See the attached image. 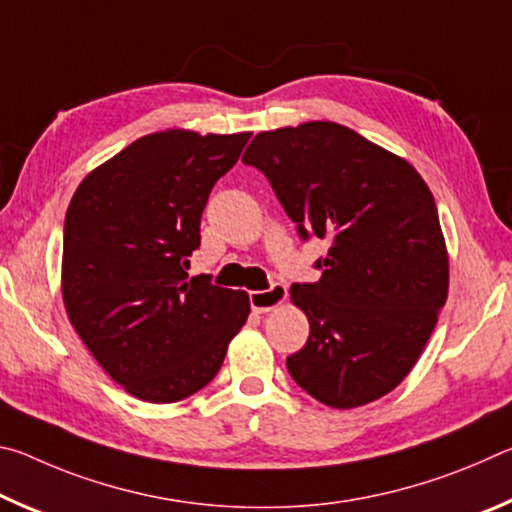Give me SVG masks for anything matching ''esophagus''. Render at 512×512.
Here are the masks:
<instances>
[{
  "instance_id": "34e87169",
  "label": "esophagus",
  "mask_w": 512,
  "mask_h": 512,
  "mask_svg": "<svg viewBox=\"0 0 512 512\" xmlns=\"http://www.w3.org/2000/svg\"><path fill=\"white\" fill-rule=\"evenodd\" d=\"M287 298V287L280 282H275L268 287L266 291H253L248 296L250 300V309L257 311V314H266V311H271L273 307L280 305Z\"/></svg>"
}]
</instances>
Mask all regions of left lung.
Instances as JSON below:
<instances>
[{
  "label": "left lung",
  "mask_w": 512,
  "mask_h": 512,
  "mask_svg": "<svg viewBox=\"0 0 512 512\" xmlns=\"http://www.w3.org/2000/svg\"><path fill=\"white\" fill-rule=\"evenodd\" d=\"M241 162L264 173L302 241H329L320 280L291 287L309 318L291 377L334 409L391 393L447 300L445 239L420 173L332 121L259 133Z\"/></svg>",
  "instance_id": "obj_1"
}]
</instances>
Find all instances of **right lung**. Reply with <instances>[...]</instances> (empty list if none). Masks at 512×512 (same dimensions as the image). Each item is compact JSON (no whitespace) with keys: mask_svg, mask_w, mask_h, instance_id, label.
Listing matches in <instances>:
<instances>
[{"mask_svg":"<svg viewBox=\"0 0 512 512\" xmlns=\"http://www.w3.org/2000/svg\"><path fill=\"white\" fill-rule=\"evenodd\" d=\"M250 133L140 137L76 189L63 230V300L108 375L144 402L210 384L250 314L244 291L189 277L216 180Z\"/></svg>","mask_w":512,"mask_h":512,"instance_id":"1","label":"right lung"}]
</instances>
